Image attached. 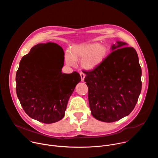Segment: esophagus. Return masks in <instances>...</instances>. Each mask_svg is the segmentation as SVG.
<instances>
[{"mask_svg": "<svg viewBox=\"0 0 158 158\" xmlns=\"http://www.w3.org/2000/svg\"><path fill=\"white\" fill-rule=\"evenodd\" d=\"M80 76H81V81H84V78H85V74L83 73L82 72H81V73H80Z\"/></svg>", "mask_w": 158, "mask_h": 158, "instance_id": "obj_1", "label": "esophagus"}]
</instances>
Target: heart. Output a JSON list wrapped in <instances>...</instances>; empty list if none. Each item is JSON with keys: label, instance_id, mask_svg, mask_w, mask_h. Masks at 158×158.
Wrapping results in <instances>:
<instances>
[{"label": "heart", "instance_id": "1", "mask_svg": "<svg viewBox=\"0 0 158 158\" xmlns=\"http://www.w3.org/2000/svg\"><path fill=\"white\" fill-rule=\"evenodd\" d=\"M108 54L109 49L105 45L91 43L74 46L71 54L67 52L65 58L67 64L70 65H74L75 60L82 59L83 68L93 69L104 60Z\"/></svg>", "mask_w": 158, "mask_h": 158}]
</instances>
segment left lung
I'll list each match as a JSON object with an SVG mask.
<instances>
[{
  "mask_svg": "<svg viewBox=\"0 0 158 158\" xmlns=\"http://www.w3.org/2000/svg\"><path fill=\"white\" fill-rule=\"evenodd\" d=\"M117 43L112 46L113 51L95 68L83 70L91 114L106 123L129 115L141 91V68L136 50L124 47L125 42Z\"/></svg>",
  "mask_w": 158,
  "mask_h": 158,
  "instance_id": "obj_1",
  "label": "left lung"
}]
</instances>
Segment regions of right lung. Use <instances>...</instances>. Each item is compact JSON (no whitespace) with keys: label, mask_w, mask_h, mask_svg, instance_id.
Segmentation results:
<instances>
[{"label":"right lung","mask_w":158,"mask_h":158,"mask_svg":"<svg viewBox=\"0 0 158 158\" xmlns=\"http://www.w3.org/2000/svg\"><path fill=\"white\" fill-rule=\"evenodd\" d=\"M49 44V51L39 53ZM64 52L53 42L39 44L22 58L16 73V93L26 113L39 122L51 124L64 116L69 99L81 80L76 71L61 73Z\"/></svg>","instance_id":"add662e5"}]
</instances>
